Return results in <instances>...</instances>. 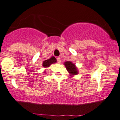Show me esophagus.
<instances>
[{"label": "esophagus", "instance_id": "1", "mask_svg": "<svg viewBox=\"0 0 120 120\" xmlns=\"http://www.w3.org/2000/svg\"><path fill=\"white\" fill-rule=\"evenodd\" d=\"M56 60H57V62L58 63L61 62V58L60 57H57L56 58Z\"/></svg>", "mask_w": 120, "mask_h": 120}]
</instances>
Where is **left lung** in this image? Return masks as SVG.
I'll return each instance as SVG.
<instances>
[{
  "instance_id": "8db88e82",
  "label": "left lung",
  "mask_w": 120,
  "mask_h": 120,
  "mask_svg": "<svg viewBox=\"0 0 120 120\" xmlns=\"http://www.w3.org/2000/svg\"><path fill=\"white\" fill-rule=\"evenodd\" d=\"M64 64L66 68L67 71L71 75V76H72V75L78 74V71L76 67L75 66V64H72L70 61H67L64 63Z\"/></svg>"
}]
</instances>
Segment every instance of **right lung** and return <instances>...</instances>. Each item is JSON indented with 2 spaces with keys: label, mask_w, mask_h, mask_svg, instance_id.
Wrapping results in <instances>:
<instances>
[{
  "label": "right lung",
  "mask_w": 120,
  "mask_h": 120,
  "mask_svg": "<svg viewBox=\"0 0 120 120\" xmlns=\"http://www.w3.org/2000/svg\"><path fill=\"white\" fill-rule=\"evenodd\" d=\"M56 58H55L54 56H52V57L50 59H49V60H44V61L43 62L42 66L43 67H45V68H46V67H49L52 64L56 63Z\"/></svg>",
  "instance_id": "1"
}]
</instances>
